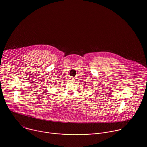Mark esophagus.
I'll return each instance as SVG.
<instances>
[{"label":"esophagus","mask_w":147,"mask_h":147,"mask_svg":"<svg viewBox=\"0 0 147 147\" xmlns=\"http://www.w3.org/2000/svg\"><path fill=\"white\" fill-rule=\"evenodd\" d=\"M70 82H73V83H74V82H75L76 80L74 79V78L73 77H71L70 78Z\"/></svg>","instance_id":"34e87169"}]
</instances>
